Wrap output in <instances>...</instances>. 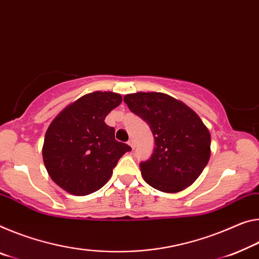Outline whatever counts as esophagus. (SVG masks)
<instances>
[{
  "mask_svg": "<svg viewBox=\"0 0 259 259\" xmlns=\"http://www.w3.org/2000/svg\"><path fill=\"white\" fill-rule=\"evenodd\" d=\"M128 145L131 147V149H135V142H134V139H130V141L128 142Z\"/></svg>",
  "mask_w": 259,
  "mask_h": 259,
  "instance_id": "34e87169",
  "label": "esophagus"
}]
</instances>
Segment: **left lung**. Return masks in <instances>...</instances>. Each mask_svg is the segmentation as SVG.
Here are the masks:
<instances>
[{
    "mask_svg": "<svg viewBox=\"0 0 259 259\" xmlns=\"http://www.w3.org/2000/svg\"><path fill=\"white\" fill-rule=\"evenodd\" d=\"M124 102L150 125L154 136L153 153L141 163L145 182L168 194L191 186L211 155V135L200 117L165 93L126 94Z\"/></svg>",
    "mask_w": 259,
    "mask_h": 259,
    "instance_id": "8db88e82",
    "label": "left lung"
}]
</instances>
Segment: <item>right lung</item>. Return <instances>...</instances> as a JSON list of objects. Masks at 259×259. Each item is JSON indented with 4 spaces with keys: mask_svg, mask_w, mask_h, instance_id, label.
Listing matches in <instances>:
<instances>
[{
    "mask_svg": "<svg viewBox=\"0 0 259 259\" xmlns=\"http://www.w3.org/2000/svg\"><path fill=\"white\" fill-rule=\"evenodd\" d=\"M122 102L121 94L96 91L56 115L45 135L42 158L51 179L69 194L86 196L108 182L129 145L115 139L105 118Z\"/></svg>",
    "mask_w": 259,
    "mask_h": 259,
    "instance_id": "right-lung-1",
    "label": "right lung"
}]
</instances>
